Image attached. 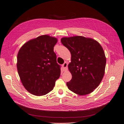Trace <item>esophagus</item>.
<instances>
[{
    "mask_svg": "<svg viewBox=\"0 0 124 124\" xmlns=\"http://www.w3.org/2000/svg\"><path fill=\"white\" fill-rule=\"evenodd\" d=\"M68 64L66 62H64V63L62 65V67L64 71H67L68 69Z\"/></svg>",
    "mask_w": 124,
    "mask_h": 124,
    "instance_id": "34e87169",
    "label": "esophagus"
}]
</instances>
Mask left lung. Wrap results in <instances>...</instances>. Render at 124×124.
Masks as SVG:
<instances>
[{
    "label": "left lung",
    "mask_w": 124,
    "mask_h": 124,
    "mask_svg": "<svg viewBox=\"0 0 124 124\" xmlns=\"http://www.w3.org/2000/svg\"><path fill=\"white\" fill-rule=\"evenodd\" d=\"M61 41L71 53L68 69L72 74L68 88L79 95L93 92L103 78L106 59L99 43L82 36L63 37Z\"/></svg>",
    "instance_id": "left-lung-1"
}]
</instances>
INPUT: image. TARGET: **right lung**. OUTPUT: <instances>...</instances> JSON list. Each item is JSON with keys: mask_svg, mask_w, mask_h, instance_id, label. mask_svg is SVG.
I'll use <instances>...</instances> for the list:
<instances>
[{"mask_svg": "<svg viewBox=\"0 0 124 124\" xmlns=\"http://www.w3.org/2000/svg\"><path fill=\"white\" fill-rule=\"evenodd\" d=\"M57 41L55 37L41 35L26 42L18 52V74L23 86L32 94H47L60 76V65L54 52Z\"/></svg>", "mask_w": 124, "mask_h": 124, "instance_id": "right-lung-1", "label": "right lung"}]
</instances>
